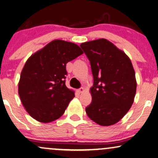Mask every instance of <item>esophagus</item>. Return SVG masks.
<instances>
[{"mask_svg":"<svg viewBox=\"0 0 158 158\" xmlns=\"http://www.w3.org/2000/svg\"><path fill=\"white\" fill-rule=\"evenodd\" d=\"M84 91H85V89H84L83 87H81L80 89H78V92H79V93H82Z\"/></svg>","mask_w":158,"mask_h":158,"instance_id":"1","label":"esophagus"}]
</instances>
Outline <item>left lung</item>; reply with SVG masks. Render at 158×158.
I'll return each instance as SVG.
<instances>
[{
	"label": "left lung",
	"instance_id": "left-lung-1",
	"mask_svg": "<svg viewBox=\"0 0 158 158\" xmlns=\"http://www.w3.org/2000/svg\"><path fill=\"white\" fill-rule=\"evenodd\" d=\"M91 65L94 84L92 102L85 108L89 118L101 126L116 123L134 102L135 71L124 52L106 39L81 43Z\"/></svg>",
	"mask_w": 158,
	"mask_h": 158
}]
</instances>
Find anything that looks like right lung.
<instances>
[{
	"mask_svg": "<svg viewBox=\"0 0 158 158\" xmlns=\"http://www.w3.org/2000/svg\"><path fill=\"white\" fill-rule=\"evenodd\" d=\"M82 53L76 44L55 40L28 58L18 89L22 105L34 119L49 123L64 114L75 97L65 84L66 64Z\"/></svg>",
	"mask_w": 158,
	"mask_h": 158,
	"instance_id": "right-lung-1",
	"label": "right lung"
}]
</instances>
